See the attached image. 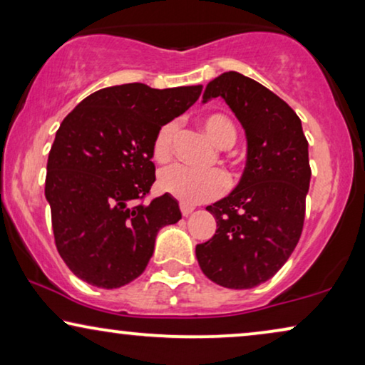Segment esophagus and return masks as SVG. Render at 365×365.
Instances as JSON below:
<instances>
[{
    "instance_id": "34e87169",
    "label": "esophagus",
    "mask_w": 365,
    "mask_h": 365,
    "mask_svg": "<svg viewBox=\"0 0 365 365\" xmlns=\"http://www.w3.org/2000/svg\"><path fill=\"white\" fill-rule=\"evenodd\" d=\"M179 207H181L182 216H189V214H191V212L194 211V207H192V206H189V204H186V202H181V204H179Z\"/></svg>"
}]
</instances>
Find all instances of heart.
I'll list each match as a JSON object with an SVG mask.
<instances>
[{
  "instance_id": "obj_1",
  "label": "heart",
  "mask_w": 365,
  "mask_h": 365,
  "mask_svg": "<svg viewBox=\"0 0 365 365\" xmlns=\"http://www.w3.org/2000/svg\"><path fill=\"white\" fill-rule=\"evenodd\" d=\"M202 128L207 136L222 149L234 146L237 139L236 126L224 114H209L202 119ZM178 129V121H169L158 129L153 143V154L158 161H164L171 156ZM158 186L163 192L171 194L179 201L197 204L226 192L229 179L221 169L197 171V169L187 168L184 164H171V166L161 169L158 176Z\"/></svg>"
}]
</instances>
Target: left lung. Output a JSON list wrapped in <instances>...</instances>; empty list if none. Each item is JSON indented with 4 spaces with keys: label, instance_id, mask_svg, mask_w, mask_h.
<instances>
[{
    "label": "left lung",
    "instance_id": "obj_1",
    "mask_svg": "<svg viewBox=\"0 0 365 365\" xmlns=\"http://www.w3.org/2000/svg\"><path fill=\"white\" fill-rule=\"evenodd\" d=\"M221 96L247 141L241 181L206 209L216 234L197 244L201 271L227 289H252L271 279L296 249L311 182L309 144L301 119L261 83L227 71L209 81L202 103Z\"/></svg>",
    "mask_w": 365,
    "mask_h": 365
}]
</instances>
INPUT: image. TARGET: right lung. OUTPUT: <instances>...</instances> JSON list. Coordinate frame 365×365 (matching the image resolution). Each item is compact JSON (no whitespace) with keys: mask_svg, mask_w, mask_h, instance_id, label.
Masks as SVG:
<instances>
[{"mask_svg":"<svg viewBox=\"0 0 365 365\" xmlns=\"http://www.w3.org/2000/svg\"><path fill=\"white\" fill-rule=\"evenodd\" d=\"M201 91V84H121L89 94L63 119L48 156L44 196L59 256L81 281L126 286L146 269L159 229L181 219L169 194L133 202L156 181L158 129L187 111Z\"/></svg>","mask_w":365,"mask_h":365,"instance_id":"1","label":"right lung"}]
</instances>
